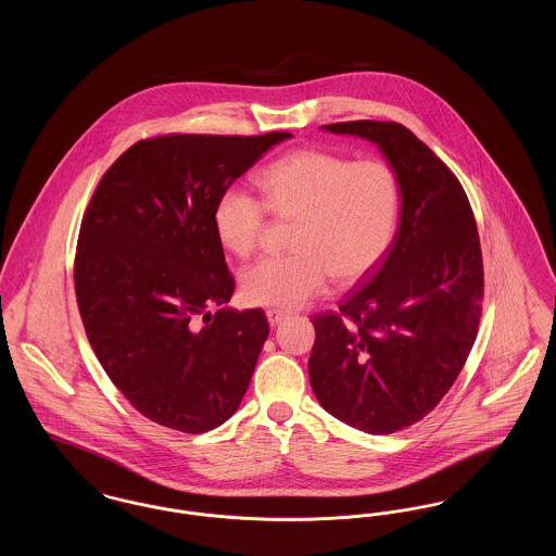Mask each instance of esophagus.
I'll return each instance as SVG.
<instances>
[{"label": "esophagus", "mask_w": 556, "mask_h": 556, "mask_svg": "<svg viewBox=\"0 0 556 556\" xmlns=\"http://www.w3.org/2000/svg\"><path fill=\"white\" fill-rule=\"evenodd\" d=\"M266 318H268V323H270V325H279L281 320H286V318H288V313L270 308V311H266Z\"/></svg>", "instance_id": "obj_1"}]
</instances>
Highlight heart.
<instances>
[{
	"mask_svg": "<svg viewBox=\"0 0 556 556\" xmlns=\"http://www.w3.org/2000/svg\"><path fill=\"white\" fill-rule=\"evenodd\" d=\"M258 198L227 187L212 211L218 243L250 256L265 229V206L295 218L290 256H265L245 266L239 290L256 306L295 308L325 291L329 279L345 286L365 277L392 245L400 214V186L383 160L345 159L327 150H295L265 166Z\"/></svg>",
	"mask_w": 556,
	"mask_h": 556,
	"instance_id": "1",
	"label": "heart"
}]
</instances>
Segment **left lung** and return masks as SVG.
Wrapping results in <instances>:
<instances>
[{"mask_svg":"<svg viewBox=\"0 0 556 556\" xmlns=\"http://www.w3.org/2000/svg\"><path fill=\"white\" fill-rule=\"evenodd\" d=\"M320 129L375 143L400 186L390 250L340 313L313 317L308 361L329 415L388 435L438 406L473 348L483 298L476 218L448 166L406 127L354 121Z\"/></svg>","mask_w":556,"mask_h":556,"instance_id":"obj_1","label":"left lung"}]
</instances>
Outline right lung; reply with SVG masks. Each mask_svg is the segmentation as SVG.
I'll return each mask as SVG.
<instances>
[{
  "mask_svg": "<svg viewBox=\"0 0 556 556\" xmlns=\"http://www.w3.org/2000/svg\"><path fill=\"white\" fill-rule=\"evenodd\" d=\"M290 137L143 139L108 168L89 202L75 258L85 333L112 383L154 424L211 431L250 386L268 323L261 308L225 306L236 283L212 211Z\"/></svg>",
  "mask_w": 556,
  "mask_h": 556,
  "instance_id": "right-lung-1",
  "label": "right lung"
}]
</instances>
